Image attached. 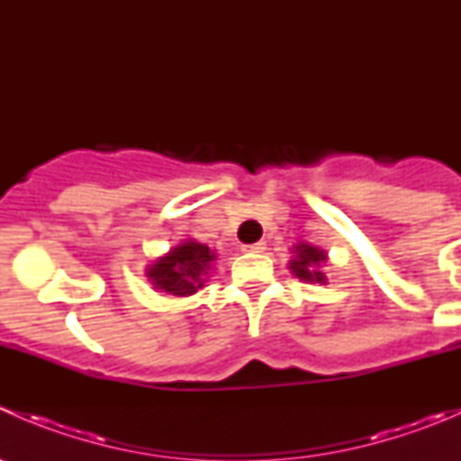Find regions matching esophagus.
<instances>
[{
  "instance_id": "34e87169",
  "label": "esophagus",
  "mask_w": 461,
  "mask_h": 461,
  "mask_svg": "<svg viewBox=\"0 0 461 461\" xmlns=\"http://www.w3.org/2000/svg\"><path fill=\"white\" fill-rule=\"evenodd\" d=\"M243 252H248V254H260V252H265V243H263V240H258V243L245 245Z\"/></svg>"
}]
</instances>
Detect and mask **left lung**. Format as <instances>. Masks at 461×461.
Listing matches in <instances>:
<instances>
[{
    "label": "left lung",
    "mask_w": 461,
    "mask_h": 461,
    "mask_svg": "<svg viewBox=\"0 0 461 461\" xmlns=\"http://www.w3.org/2000/svg\"><path fill=\"white\" fill-rule=\"evenodd\" d=\"M325 263H328V252L325 249L305 243V240H299L296 245H292V258L287 269L303 283H321V285H325L328 283V276L323 272Z\"/></svg>",
    "instance_id": "1"
}]
</instances>
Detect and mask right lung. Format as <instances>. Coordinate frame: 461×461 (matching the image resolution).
<instances>
[{
	"mask_svg": "<svg viewBox=\"0 0 461 461\" xmlns=\"http://www.w3.org/2000/svg\"><path fill=\"white\" fill-rule=\"evenodd\" d=\"M216 263V252L204 243L187 239L174 245L165 257H158L147 267L144 276L156 292H165L171 296H192L207 281L209 272Z\"/></svg>",
	"mask_w": 461,
	"mask_h": 461,
	"instance_id": "add662e5",
	"label": "right lung"
}]
</instances>
